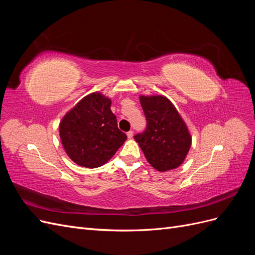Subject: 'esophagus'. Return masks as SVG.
I'll return each instance as SVG.
<instances>
[{"instance_id":"34e87169","label":"esophagus","mask_w":255,"mask_h":255,"mask_svg":"<svg viewBox=\"0 0 255 255\" xmlns=\"http://www.w3.org/2000/svg\"><path fill=\"white\" fill-rule=\"evenodd\" d=\"M127 135H128V137L129 138V139H130V138H133V135H134L133 130H128V132L127 133Z\"/></svg>"}]
</instances>
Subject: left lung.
Segmentation results:
<instances>
[{
	"label": "left lung",
	"instance_id": "1",
	"mask_svg": "<svg viewBox=\"0 0 255 255\" xmlns=\"http://www.w3.org/2000/svg\"><path fill=\"white\" fill-rule=\"evenodd\" d=\"M146 128L136 134L149 164L160 172L182 165L191 145V137L174 105L164 96L140 97Z\"/></svg>",
	"mask_w": 255,
	"mask_h": 255
}]
</instances>
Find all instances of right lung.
I'll use <instances>...</instances> for the list:
<instances>
[{
	"label": "right lung",
	"mask_w": 255,
	"mask_h": 255,
	"mask_svg": "<svg viewBox=\"0 0 255 255\" xmlns=\"http://www.w3.org/2000/svg\"><path fill=\"white\" fill-rule=\"evenodd\" d=\"M111 105V99L94 92L83 98L61 120V143L75 164L87 168L102 166L127 140Z\"/></svg>",
	"instance_id": "right-lung-1"
}]
</instances>
